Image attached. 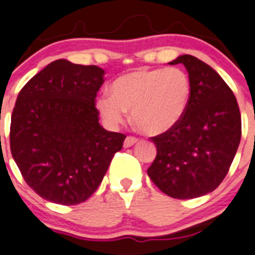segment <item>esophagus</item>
Instances as JSON below:
<instances>
[{
    "instance_id": "34e87169",
    "label": "esophagus",
    "mask_w": 255,
    "mask_h": 255,
    "mask_svg": "<svg viewBox=\"0 0 255 255\" xmlns=\"http://www.w3.org/2000/svg\"><path fill=\"white\" fill-rule=\"evenodd\" d=\"M137 141H138L137 138L133 137V136H128V137L125 138V141H124V147H125V148L131 147V146L135 145V143L137 142Z\"/></svg>"
}]
</instances>
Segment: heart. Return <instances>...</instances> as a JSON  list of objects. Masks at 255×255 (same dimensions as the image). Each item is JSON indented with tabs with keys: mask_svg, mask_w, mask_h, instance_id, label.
<instances>
[{
	"mask_svg": "<svg viewBox=\"0 0 255 255\" xmlns=\"http://www.w3.org/2000/svg\"><path fill=\"white\" fill-rule=\"evenodd\" d=\"M112 94L103 93L95 105L105 124L119 128L128 110L135 125L147 135L172 130L190 107L192 84L180 68L140 69L120 75L113 82Z\"/></svg>",
	"mask_w": 255,
	"mask_h": 255,
	"instance_id": "1",
	"label": "heart"
}]
</instances>
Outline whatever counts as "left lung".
Segmentation results:
<instances>
[{
    "label": "left lung",
    "mask_w": 255,
    "mask_h": 255,
    "mask_svg": "<svg viewBox=\"0 0 255 255\" xmlns=\"http://www.w3.org/2000/svg\"><path fill=\"white\" fill-rule=\"evenodd\" d=\"M192 84L190 107L172 130L151 137L157 155L147 173L167 196L197 198L219 186L232 165L242 135L237 99L221 75L205 62L183 54Z\"/></svg>",
    "instance_id": "8db88e82"
}]
</instances>
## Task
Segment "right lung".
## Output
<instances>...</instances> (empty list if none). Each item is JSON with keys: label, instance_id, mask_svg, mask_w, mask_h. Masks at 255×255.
I'll return each mask as SVG.
<instances>
[{"label": "right lung", "instance_id": "obj_1", "mask_svg": "<svg viewBox=\"0 0 255 255\" xmlns=\"http://www.w3.org/2000/svg\"><path fill=\"white\" fill-rule=\"evenodd\" d=\"M105 70L58 59L19 92L9 143L27 185L63 206L87 201L127 136L105 130L95 108Z\"/></svg>", "mask_w": 255, "mask_h": 255}]
</instances>
